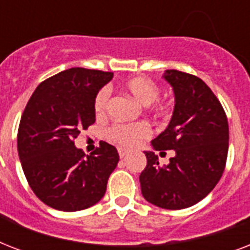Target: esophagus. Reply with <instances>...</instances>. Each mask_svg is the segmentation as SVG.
Segmentation results:
<instances>
[{"mask_svg": "<svg viewBox=\"0 0 250 250\" xmlns=\"http://www.w3.org/2000/svg\"><path fill=\"white\" fill-rule=\"evenodd\" d=\"M118 153H119V157H121V158H125V157L128 154V150H125V149L121 148L119 150H118Z\"/></svg>", "mask_w": 250, "mask_h": 250, "instance_id": "obj_1", "label": "esophagus"}]
</instances>
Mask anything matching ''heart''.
<instances>
[{
    "mask_svg": "<svg viewBox=\"0 0 250 250\" xmlns=\"http://www.w3.org/2000/svg\"><path fill=\"white\" fill-rule=\"evenodd\" d=\"M123 89L131 94L137 102L144 106H156V101L160 96V88L152 79L137 76L127 80L123 84ZM109 93L107 90L102 89L96 94L94 98V111L97 115H104L107 109ZM150 135V129L145 123L136 125H115L109 129L107 137L115 144L132 148L141 140H144Z\"/></svg>",
    "mask_w": 250,
    "mask_h": 250,
    "instance_id": "heart-1",
    "label": "heart"
}]
</instances>
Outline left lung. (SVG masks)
Instances as JSON below:
<instances>
[{
  "mask_svg": "<svg viewBox=\"0 0 250 250\" xmlns=\"http://www.w3.org/2000/svg\"><path fill=\"white\" fill-rule=\"evenodd\" d=\"M172 86L174 111L164 132L144 152L141 193L148 202L168 210L186 209L205 198L225 171L229 153V122L221 102L200 78L178 70L162 76ZM174 150L161 167L154 153Z\"/></svg>",
  "mask_w": 250,
  "mask_h": 250,
  "instance_id": "left-lung-1",
  "label": "left lung"
}]
</instances>
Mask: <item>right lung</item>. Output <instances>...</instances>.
Instances as JSON below:
<instances>
[{"label": "right lung", "mask_w": 250, "mask_h": 250, "mask_svg": "<svg viewBox=\"0 0 250 250\" xmlns=\"http://www.w3.org/2000/svg\"><path fill=\"white\" fill-rule=\"evenodd\" d=\"M113 72L74 67L39 84L18 129V154L29 187L45 205L78 211L97 204L119 154L105 141L90 156L76 148L96 121L94 98Z\"/></svg>", "instance_id": "obj_1"}]
</instances>
